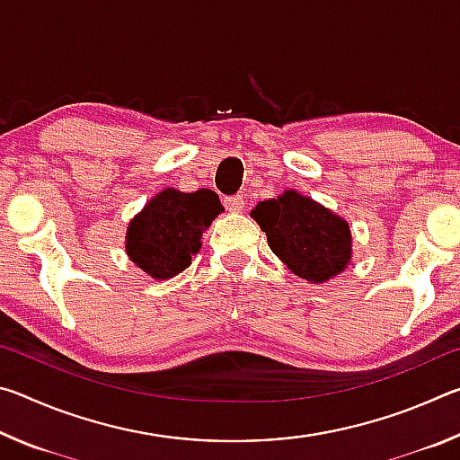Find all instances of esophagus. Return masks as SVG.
I'll list each match as a JSON object with an SVG mask.
<instances>
[{"label":"esophagus","mask_w":460,"mask_h":460,"mask_svg":"<svg viewBox=\"0 0 460 460\" xmlns=\"http://www.w3.org/2000/svg\"><path fill=\"white\" fill-rule=\"evenodd\" d=\"M225 207L229 208V211H233V213H239V211H243V207H245V200H243V197H241V194H233V197H225Z\"/></svg>","instance_id":"obj_1"}]
</instances>
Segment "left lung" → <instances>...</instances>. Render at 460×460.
<instances>
[{
	"instance_id": "left-lung-1",
	"label": "left lung",
	"mask_w": 460,
	"mask_h": 460,
	"mask_svg": "<svg viewBox=\"0 0 460 460\" xmlns=\"http://www.w3.org/2000/svg\"><path fill=\"white\" fill-rule=\"evenodd\" d=\"M249 215L266 233L271 252L308 284L329 282L351 266V227L314 199L288 189L258 202Z\"/></svg>"
}]
</instances>
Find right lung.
I'll list each match as a JSON object with an SVG mask.
<instances>
[{
    "label": "right lung",
    "instance_id": "right-lung-1",
    "mask_svg": "<svg viewBox=\"0 0 460 460\" xmlns=\"http://www.w3.org/2000/svg\"><path fill=\"white\" fill-rule=\"evenodd\" d=\"M225 208L213 190L164 189L129 221L126 253L154 279H170L190 266L200 252L202 233Z\"/></svg>",
    "mask_w": 460,
    "mask_h": 460
}]
</instances>
